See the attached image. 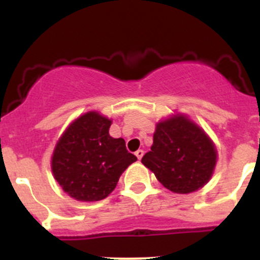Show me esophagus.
<instances>
[{"mask_svg": "<svg viewBox=\"0 0 260 260\" xmlns=\"http://www.w3.org/2000/svg\"><path fill=\"white\" fill-rule=\"evenodd\" d=\"M136 156H137L138 159H141L143 157V154H145V152L142 151V149H138V151H136Z\"/></svg>", "mask_w": 260, "mask_h": 260, "instance_id": "obj_1", "label": "esophagus"}]
</instances>
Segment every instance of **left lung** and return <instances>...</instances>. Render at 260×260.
I'll use <instances>...</instances> for the list:
<instances>
[{
  "instance_id": "left-lung-1",
  "label": "left lung",
  "mask_w": 260,
  "mask_h": 260,
  "mask_svg": "<svg viewBox=\"0 0 260 260\" xmlns=\"http://www.w3.org/2000/svg\"><path fill=\"white\" fill-rule=\"evenodd\" d=\"M216 159V147L205 131L187 115L174 114L156 124L142 164L170 191L190 193L209 182Z\"/></svg>"
}]
</instances>
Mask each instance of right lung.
I'll return each mask as SVG.
<instances>
[{"label":"right lung","mask_w":260,"mask_h":260,"mask_svg":"<svg viewBox=\"0 0 260 260\" xmlns=\"http://www.w3.org/2000/svg\"><path fill=\"white\" fill-rule=\"evenodd\" d=\"M112 119L95 111L73 120L51 156V171L60 187L78 201L106 199L120 175L137 161L125 148L123 138L109 135Z\"/></svg>","instance_id":"right-lung-1"}]
</instances>
